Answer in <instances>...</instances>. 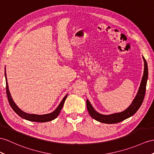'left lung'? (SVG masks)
<instances>
[{
  "label": "left lung",
  "mask_w": 154,
  "mask_h": 154,
  "mask_svg": "<svg viewBox=\"0 0 154 154\" xmlns=\"http://www.w3.org/2000/svg\"><path fill=\"white\" fill-rule=\"evenodd\" d=\"M142 58H143L144 63V74L143 76H142L140 85L137 92V94L136 97H134V99H133L132 103L131 104V105L127 108L126 110L123 112L109 115H104L97 112L94 109V108L92 106L91 104L90 103L89 100L87 99V101H86L87 108L89 114L91 116V118L101 123L112 124V123H117L122 121H123L124 119L130 118L131 116H132L136 113L137 111L139 109V108L140 107L142 102H143L146 93V83H147L148 76V69L147 62H146L143 56H142Z\"/></svg>",
  "instance_id": "1"
}]
</instances>
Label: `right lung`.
I'll use <instances>...</instances> for the list:
<instances>
[{
  "label": "right lung",
  "instance_id": "right-lung-1",
  "mask_svg": "<svg viewBox=\"0 0 154 154\" xmlns=\"http://www.w3.org/2000/svg\"><path fill=\"white\" fill-rule=\"evenodd\" d=\"M5 74L6 84V94H7V97H8L9 103L10 104L11 107H12V108L14 110V111L16 112L17 114L20 116V117H21L23 119H27V120L31 121V122H50V121L54 120V119H55L59 116L60 112H61L62 108L63 106V104H64V103H65V101L66 99L68 94L65 96V97L63 99L61 102L60 103V104H59V106L57 107V108H56V109L54 112H52L51 113L43 114V115L31 114L26 113V112H23V110H21L20 108L16 105V104L14 103V101L13 100V99L12 98V96H11V95H10L9 88H8V82H7V77H6V67H5Z\"/></svg>",
  "mask_w": 154,
  "mask_h": 154
}]
</instances>
